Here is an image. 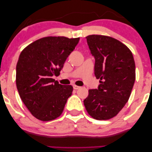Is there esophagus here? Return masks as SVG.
Instances as JSON below:
<instances>
[{"label":"esophagus","mask_w":152,"mask_h":152,"mask_svg":"<svg viewBox=\"0 0 152 152\" xmlns=\"http://www.w3.org/2000/svg\"><path fill=\"white\" fill-rule=\"evenodd\" d=\"M80 88L81 87H79V86H75V85H73V89H80Z\"/></svg>","instance_id":"1"}]
</instances>
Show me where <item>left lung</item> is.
<instances>
[{
    "label": "left lung",
    "instance_id": "1",
    "mask_svg": "<svg viewBox=\"0 0 152 152\" xmlns=\"http://www.w3.org/2000/svg\"><path fill=\"white\" fill-rule=\"evenodd\" d=\"M86 38L95 58L94 74L100 84L98 89H89L84 106L91 117L108 120L128 102L135 81V61L130 50L117 39L100 35Z\"/></svg>",
    "mask_w": 152,
    "mask_h": 152
}]
</instances>
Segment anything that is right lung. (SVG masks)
<instances>
[{
  "label": "right lung",
  "mask_w": 152,
  "mask_h": 152,
  "mask_svg": "<svg viewBox=\"0 0 152 152\" xmlns=\"http://www.w3.org/2000/svg\"><path fill=\"white\" fill-rule=\"evenodd\" d=\"M79 38L45 37L34 42L20 54L16 85L20 98L32 115L42 121L61 115L73 87L53 79L58 75Z\"/></svg>",
  "instance_id": "add662e5"
}]
</instances>
